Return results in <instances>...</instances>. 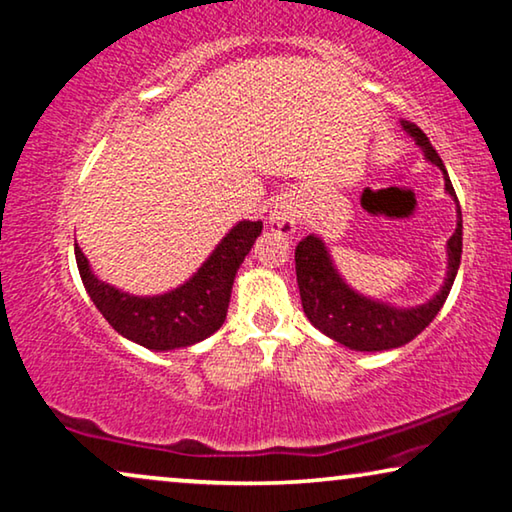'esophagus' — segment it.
<instances>
[{
  "instance_id": "34e87169",
  "label": "esophagus",
  "mask_w": 512,
  "mask_h": 512,
  "mask_svg": "<svg viewBox=\"0 0 512 512\" xmlns=\"http://www.w3.org/2000/svg\"><path fill=\"white\" fill-rule=\"evenodd\" d=\"M270 224L286 235L295 233V228H298V212H295L293 205H288L286 201L274 203L270 212Z\"/></svg>"
}]
</instances>
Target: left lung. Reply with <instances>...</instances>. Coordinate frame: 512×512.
Segmentation results:
<instances>
[{"label": "left lung", "mask_w": 512, "mask_h": 512, "mask_svg": "<svg viewBox=\"0 0 512 512\" xmlns=\"http://www.w3.org/2000/svg\"><path fill=\"white\" fill-rule=\"evenodd\" d=\"M402 127L420 145L427 161H432L434 166L443 170L446 191L457 201L446 166H443L441 157L429 143V138L416 124L402 122ZM459 261H462V212H459V203L457 228L453 238L448 240L446 284L432 300L411 309L390 307L385 302L369 300L365 295L355 293L353 288H348L335 270V265H332L323 240L316 238V235H307L295 247V274H298L300 300L307 318L323 335L353 348V351H388V348L404 346L413 337H418L434 321V316L439 314L443 302H446L450 288H453Z\"/></svg>", "instance_id": "1"}]
</instances>
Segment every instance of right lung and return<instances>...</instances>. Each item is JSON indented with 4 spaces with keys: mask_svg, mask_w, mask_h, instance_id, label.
<instances>
[{
    "mask_svg": "<svg viewBox=\"0 0 512 512\" xmlns=\"http://www.w3.org/2000/svg\"><path fill=\"white\" fill-rule=\"evenodd\" d=\"M263 221H240L217 244L198 272L175 291L138 298L96 279L83 249L76 244V263L85 291L96 309L120 332L150 351H173L203 342L226 321L235 272L249 254Z\"/></svg>",
    "mask_w": 512,
    "mask_h": 512,
    "instance_id": "obj_1",
    "label": "right lung"
}]
</instances>
